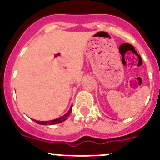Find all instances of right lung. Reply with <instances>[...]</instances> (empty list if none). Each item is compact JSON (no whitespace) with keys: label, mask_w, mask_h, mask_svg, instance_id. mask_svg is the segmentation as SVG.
<instances>
[{"label":"right lung","mask_w":160,"mask_h":160,"mask_svg":"<svg viewBox=\"0 0 160 160\" xmlns=\"http://www.w3.org/2000/svg\"><path fill=\"white\" fill-rule=\"evenodd\" d=\"M71 108H72V106L70 107V110H69V111H68L65 115H63V116L60 117V118H58V119H53V120H49V121H37V120H35V119H34V121L36 122L37 124H43V125H46V124H50V125H51V124H60V123H61V122L65 121V119L68 118V116L70 115V113H71Z\"/></svg>","instance_id":"add662e5"}]
</instances>
